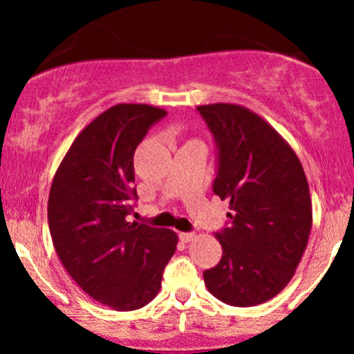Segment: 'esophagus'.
Listing matches in <instances>:
<instances>
[{
    "label": "esophagus",
    "instance_id": "1",
    "mask_svg": "<svg viewBox=\"0 0 354 354\" xmlns=\"http://www.w3.org/2000/svg\"><path fill=\"white\" fill-rule=\"evenodd\" d=\"M194 238H196V234H194V233H180V239L183 243L193 241Z\"/></svg>",
    "mask_w": 354,
    "mask_h": 354
}]
</instances>
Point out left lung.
<instances>
[{
  "label": "left lung",
  "instance_id": "obj_1",
  "mask_svg": "<svg viewBox=\"0 0 354 354\" xmlns=\"http://www.w3.org/2000/svg\"><path fill=\"white\" fill-rule=\"evenodd\" d=\"M216 138L213 191L230 201L231 225L216 239L219 263L203 273L231 306H256L281 293L308 246L313 206L303 165L284 138L241 104L198 106Z\"/></svg>",
  "mask_w": 354,
  "mask_h": 354
}]
</instances>
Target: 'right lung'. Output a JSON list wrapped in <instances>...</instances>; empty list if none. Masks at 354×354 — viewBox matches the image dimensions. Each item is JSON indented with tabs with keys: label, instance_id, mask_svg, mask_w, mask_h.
Instances as JSON below:
<instances>
[{
	"label": "right lung",
	"instance_id": "obj_1",
	"mask_svg": "<svg viewBox=\"0 0 354 354\" xmlns=\"http://www.w3.org/2000/svg\"><path fill=\"white\" fill-rule=\"evenodd\" d=\"M165 115L143 103L106 109L76 136L51 183L48 225L59 261L84 293L116 311L153 301L176 251L173 230L126 218L136 198L133 156Z\"/></svg>",
	"mask_w": 354,
	"mask_h": 354
}]
</instances>
